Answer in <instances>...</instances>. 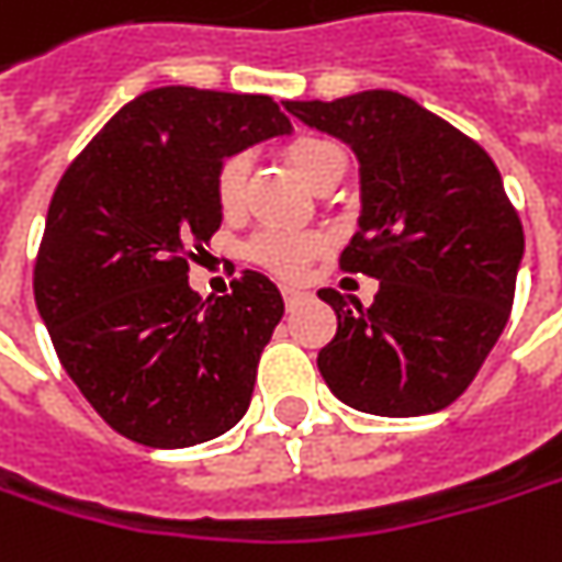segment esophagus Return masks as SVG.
Masks as SVG:
<instances>
[{"label":"esophagus","instance_id":"obj_1","mask_svg":"<svg viewBox=\"0 0 562 562\" xmlns=\"http://www.w3.org/2000/svg\"><path fill=\"white\" fill-rule=\"evenodd\" d=\"M281 294H284V303H288V306L294 310L296 303H300V300L306 296V291H300V288H281Z\"/></svg>","mask_w":562,"mask_h":562}]
</instances>
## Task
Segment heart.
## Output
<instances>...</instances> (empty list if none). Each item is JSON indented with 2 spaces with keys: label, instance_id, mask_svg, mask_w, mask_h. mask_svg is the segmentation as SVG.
I'll return each mask as SVG.
<instances>
[{
  "label": "heart",
  "instance_id": "1",
  "mask_svg": "<svg viewBox=\"0 0 562 562\" xmlns=\"http://www.w3.org/2000/svg\"><path fill=\"white\" fill-rule=\"evenodd\" d=\"M288 157L296 167V173L313 189L338 170L345 173L341 148L331 142H323V138H296L288 148ZM246 173H249L246 155H231L221 160V167L214 173V202L224 214L243 211ZM316 249H319V239L313 234H303V231H291V227H266L246 243V256L278 278H296L306 268V262L316 256Z\"/></svg>",
  "mask_w": 562,
  "mask_h": 562
}]
</instances>
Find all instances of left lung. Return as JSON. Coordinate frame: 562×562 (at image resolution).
Returning <instances> with one entry per match:
<instances>
[{
	"instance_id": "left-lung-1",
	"label": "left lung",
	"mask_w": 562,
	"mask_h": 562,
	"mask_svg": "<svg viewBox=\"0 0 562 562\" xmlns=\"http://www.w3.org/2000/svg\"><path fill=\"white\" fill-rule=\"evenodd\" d=\"M288 113L348 142L363 214L341 271L370 274V306L323 288L338 331L319 373L345 405L379 417L449 407L509 323L525 234L491 155L395 91L291 100Z\"/></svg>"
}]
</instances>
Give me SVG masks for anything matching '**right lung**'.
<instances>
[{
	"instance_id": "right-lung-1",
	"label": "right lung",
	"mask_w": 562,
	"mask_h": 562,
	"mask_svg": "<svg viewBox=\"0 0 562 562\" xmlns=\"http://www.w3.org/2000/svg\"><path fill=\"white\" fill-rule=\"evenodd\" d=\"M284 132L291 120L266 94L155 88L100 128L53 192L34 300L71 382L132 442L186 449L249 407L284 300L259 271L202 300L189 259L221 227V160Z\"/></svg>"
}]
</instances>
